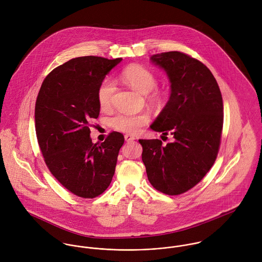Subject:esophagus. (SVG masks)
Segmentation results:
<instances>
[{
    "mask_svg": "<svg viewBox=\"0 0 262 262\" xmlns=\"http://www.w3.org/2000/svg\"><path fill=\"white\" fill-rule=\"evenodd\" d=\"M124 137H125V140H126L127 142H131V141L135 140V137L132 136V135H130V134H126Z\"/></svg>",
    "mask_w": 262,
    "mask_h": 262,
    "instance_id": "esophagus-1",
    "label": "esophagus"
}]
</instances>
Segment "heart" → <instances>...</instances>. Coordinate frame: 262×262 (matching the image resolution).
<instances>
[{
  "label": "heart",
  "mask_w": 262,
  "mask_h": 262,
  "mask_svg": "<svg viewBox=\"0 0 262 262\" xmlns=\"http://www.w3.org/2000/svg\"><path fill=\"white\" fill-rule=\"evenodd\" d=\"M122 79L125 83L142 94H148L156 85V78L154 75L149 70L139 64H131L126 68L122 73ZM115 91L116 86L111 79H105L101 82L97 92V99L101 108L107 109L111 106ZM160 98L161 93L157 91L152 93L150 96V99L154 102H157ZM148 122L149 116L145 113H119L110 120V124L115 130L131 134L138 132L140 128Z\"/></svg>",
  "instance_id": "heart-1"
}]
</instances>
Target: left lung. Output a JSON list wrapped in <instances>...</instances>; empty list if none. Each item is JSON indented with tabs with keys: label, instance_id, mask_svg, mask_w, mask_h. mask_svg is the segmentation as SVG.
<instances>
[{
	"label": "left lung",
	"instance_id": "left-lung-1",
	"mask_svg": "<svg viewBox=\"0 0 262 262\" xmlns=\"http://www.w3.org/2000/svg\"><path fill=\"white\" fill-rule=\"evenodd\" d=\"M150 61L170 82V97L150 125L173 140L140 139L142 161L157 190L181 194L194 187L213 166L223 128V100L216 78L201 61L179 51L154 54Z\"/></svg>",
	"mask_w": 262,
	"mask_h": 262
}]
</instances>
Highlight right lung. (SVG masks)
I'll return each mask as SVG.
<instances>
[{
  "mask_svg": "<svg viewBox=\"0 0 262 262\" xmlns=\"http://www.w3.org/2000/svg\"><path fill=\"white\" fill-rule=\"evenodd\" d=\"M122 58L81 56L54 69L42 82L35 105V130L45 163L70 191L84 199L112 182L124 136L112 132L93 143L89 122L97 119L101 82Z\"/></svg>",
  "mask_w": 262,
  "mask_h": 262,
  "instance_id": "1",
  "label": "right lung"
}]
</instances>
